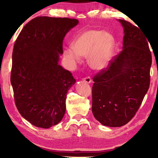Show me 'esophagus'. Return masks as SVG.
<instances>
[{
    "mask_svg": "<svg viewBox=\"0 0 158 158\" xmlns=\"http://www.w3.org/2000/svg\"><path fill=\"white\" fill-rule=\"evenodd\" d=\"M83 80L84 81H85L87 83H91V82H92L91 78H90V77L89 76L85 77V78H83Z\"/></svg>",
    "mask_w": 158,
    "mask_h": 158,
    "instance_id": "34e87169",
    "label": "esophagus"
}]
</instances>
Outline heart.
Wrapping results in <instances>:
<instances>
[{
    "mask_svg": "<svg viewBox=\"0 0 158 158\" xmlns=\"http://www.w3.org/2000/svg\"><path fill=\"white\" fill-rule=\"evenodd\" d=\"M114 48V40L111 34L101 30L89 29L82 32L73 44V49L65 52V57L77 62L80 56H89L92 68L101 70L106 68L111 59Z\"/></svg>",
    "mask_w": 158,
    "mask_h": 158,
    "instance_id": "b5f03b06",
    "label": "heart"
}]
</instances>
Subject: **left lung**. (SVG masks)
Masks as SVG:
<instances>
[{
    "label": "left lung",
    "mask_w": 158,
    "mask_h": 158,
    "mask_svg": "<svg viewBox=\"0 0 158 158\" xmlns=\"http://www.w3.org/2000/svg\"><path fill=\"white\" fill-rule=\"evenodd\" d=\"M124 27L123 49L93 77L92 112L104 126L127 124L137 113L150 87L152 55L139 28L118 19Z\"/></svg>",
    "instance_id": "8db88e82"
}]
</instances>
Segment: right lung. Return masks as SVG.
I'll list each match as a JSON object with an SVG mask.
<instances>
[{
  "mask_svg": "<svg viewBox=\"0 0 158 158\" xmlns=\"http://www.w3.org/2000/svg\"><path fill=\"white\" fill-rule=\"evenodd\" d=\"M77 23L75 19L36 17L15 42L10 73L15 104L34 126L49 128L65 113L67 93L75 79L58 61L63 39Z\"/></svg>",
  "mask_w": 158,
  "mask_h": 158,
  "instance_id": "right-lung-1",
  "label": "right lung"
}]
</instances>
